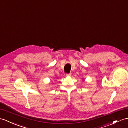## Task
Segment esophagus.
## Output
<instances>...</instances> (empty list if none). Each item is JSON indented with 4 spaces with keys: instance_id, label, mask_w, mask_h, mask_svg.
I'll return each instance as SVG.
<instances>
[{
    "instance_id": "1",
    "label": "esophagus",
    "mask_w": 128,
    "mask_h": 128,
    "mask_svg": "<svg viewBox=\"0 0 128 128\" xmlns=\"http://www.w3.org/2000/svg\"><path fill=\"white\" fill-rule=\"evenodd\" d=\"M72 75V73H68V74H66V76H70Z\"/></svg>"
}]
</instances>
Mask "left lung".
<instances>
[{"label":"left lung","instance_id":"1","mask_svg":"<svg viewBox=\"0 0 128 128\" xmlns=\"http://www.w3.org/2000/svg\"><path fill=\"white\" fill-rule=\"evenodd\" d=\"M83 80H84V79H83Z\"/></svg>","mask_w":128,"mask_h":128}]
</instances>
